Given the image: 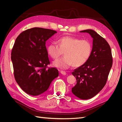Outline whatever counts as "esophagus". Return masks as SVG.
<instances>
[{"instance_id": "34e87169", "label": "esophagus", "mask_w": 122, "mask_h": 122, "mask_svg": "<svg viewBox=\"0 0 122 122\" xmlns=\"http://www.w3.org/2000/svg\"><path fill=\"white\" fill-rule=\"evenodd\" d=\"M60 73L62 74H63V75H66V71H60Z\"/></svg>"}]
</instances>
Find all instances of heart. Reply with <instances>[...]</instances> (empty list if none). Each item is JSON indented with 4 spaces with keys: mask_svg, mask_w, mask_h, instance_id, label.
Instances as JSON below:
<instances>
[{
    "mask_svg": "<svg viewBox=\"0 0 122 122\" xmlns=\"http://www.w3.org/2000/svg\"><path fill=\"white\" fill-rule=\"evenodd\" d=\"M58 44L50 43L47 51L54 60L58 59L64 53L63 58L53 62L54 66L61 69H67L72 65L74 67L83 66L89 60L92 53V43L87 40L65 36L59 39Z\"/></svg>",
    "mask_w": 122,
    "mask_h": 122,
    "instance_id": "heart-1",
    "label": "heart"
}]
</instances>
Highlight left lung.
I'll return each instance as SVG.
<instances>
[{"instance_id": "8db88e82", "label": "left lung", "mask_w": 122, "mask_h": 122, "mask_svg": "<svg viewBox=\"0 0 122 122\" xmlns=\"http://www.w3.org/2000/svg\"><path fill=\"white\" fill-rule=\"evenodd\" d=\"M80 32L91 35L93 47L89 60L72 72L76 84L72 88V92L80 99L87 100L98 94L105 86L113 59L110 46L104 38L91 29Z\"/></svg>"}]
</instances>
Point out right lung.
<instances>
[{"label": "right lung", "mask_w": 122, "mask_h": 122, "mask_svg": "<svg viewBox=\"0 0 122 122\" xmlns=\"http://www.w3.org/2000/svg\"><path fill=\"white\" fill-rule=\"evenodd\" d=\"M57 32L42 28H32L22 32L15 39L11 61L15 81L28 94L36 96L48 89L59 76L50 64L46 42Z\"/></svg>", "instance_id": "add662e5"}]
</instances>
